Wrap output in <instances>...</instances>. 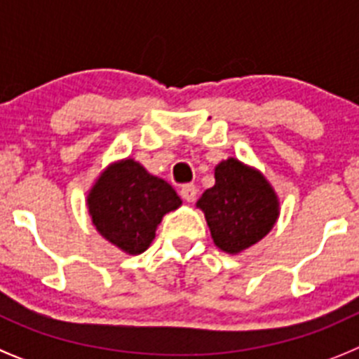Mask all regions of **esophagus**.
Listing matches in <instances>:
<instances>
[{
  "mask_svg": "<svg viewBox=\"0 0 359 359\" xmlns=\"http://www.w3.org/2000/svg\"><path fill=\"white\" fill-rule=\"evenodd\" d=\"M180 194H182V198L185 199V201H189V203L196 201V196H198V187H196V185H183L182 190H180Z\"/></svg>",
  "mask_w": 359,
  "mask_h": 359,
  "instance_id": "esophagus-1",
  "label": "esophagus"
}]
</instances>
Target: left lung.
Wrapping results in <instances>:
<instances>
[{
    "label": "left lung",
    "mask_w": 359,
    "mask_h": 359,
    "mask_svg": "<svg viewBox=\"0 0 359 359\" xmlns=\"http://www.w3.org/2000/svg\"><path fill=\"white\" fill-rule=\"evenodd\" d=\"M215 185L196 207L203 210L219 250L237 255L268 236L280 214V201L261 170L228 158L215 165Z\"/></svg>",
    "instance_id": "obj_1"
}]
</instances>
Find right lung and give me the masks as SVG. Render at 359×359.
Wrapping results in <instances>:
<instances>
[{
    "label": "right lung",
    "mask_w": 359,
    "mask_h": 359,
    "mask_svg": "<svg viewBox=\"0 0 359 359\" xmlns=\"http://www.w3.org/2000/svg\"><path fill=\"white\" fill-rule=\"evenodd\" d=\"M86 205L104 239L128 255H138L151 246L163 215L182 207V199L165 180L126 158L100 172Z\"/></svg>",
    "instance_id": "right-lung-1"
}]
</instances>
